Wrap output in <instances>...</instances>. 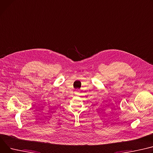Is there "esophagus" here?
Returning <instances> with one entry per match:
<instances>
[{
	"label": "esophagus",
	"mask_w": 153,
	"mask_h": 153,
	"mask_svg": "<svg viewBox=\"0 0 153 153\" xmlns=\"http://www.w3.org/2000/svg\"><path fill=\"white\" fill-rule=\"evenodd\" d=\"M79 91V90H77V91H76V92H78Z\"/></svg>",
	"instance_id": "obj_1"
}]
</instances>
